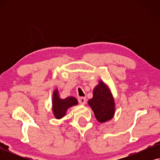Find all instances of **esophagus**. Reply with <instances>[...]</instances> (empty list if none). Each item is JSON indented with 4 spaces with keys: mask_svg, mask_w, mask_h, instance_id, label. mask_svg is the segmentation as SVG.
I'll return each mask as SVG.
<instances>
[{
    "mask_svg": "<svg viewBox=\"0 0 160 160\" xmlns=\"http://www.w3.org/2000/svg\"><path fill=\"white\" fill-rule=\"evenodd\" d=\"M78 102H80V104L84 105L85 103H86V98H84V97L79 98H78Z\"/></svg>",
    "mask_w": 160,
    "mask_h": 160,
    "instance_id": "34e87169",
    "label": "esophagus"
}]
</instances>
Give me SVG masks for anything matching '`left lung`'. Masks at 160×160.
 Returning <instances> with one entry per match:
<instances>
[{"mask_svg": "<svg viewBox=\"0 0 160 160\" xmlns=\"http://www.w3.org/2000/svg\"><path fill=\"white\" fill-rule=\"evenodd\" d=\"M96 119L100 123L106 122L113 117L115 103L112 94L108 86L100 81L93 89V97L88 101Z\"/></svg>", "mask_w": 160, "mask_h": 160, "instance_id": "left-lung-1", "label": "left lung"}]
</instances>
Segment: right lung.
I'll return each mask as SVG.
<instances>
[{"mask_svg": "<svg viewBox=\"0 0 160 160\" xmlns=\"http://www.w3.org/2000/svg\"><path fill=\"white\" fill-rule=\"evenodd\" d=\"M78 104V100L73 97H68L61 99L59 95L58 89H55L52 97V111L56 119H61L66 113L68 109Z\"/></svg>", "mask_w": 160, "mask_h": 160, "instance_id": "right-lung-1", "label": "right lung"}]
</instances>
